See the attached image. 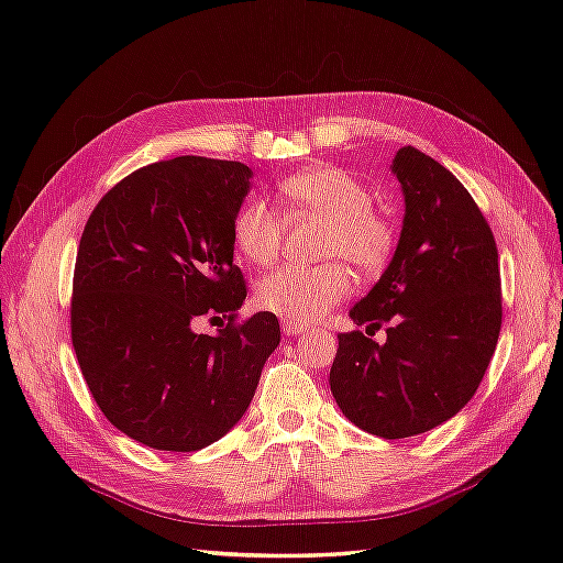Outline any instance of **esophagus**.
<instances>
[{
    "instance_id": "34e87169",
    "label": "esophagus",
    "mask_w": 563,
    "mask_h": 563,
    "mask_svg": "<svg viewBox=\"0 0 563 563\" xmlns=\"http://www.w3.org/2000/svg\"><path fill=\"white\" fill-rule=\"evenodd\" d=\"M305 325H300V322H290V320H283V332L285 335H298V332H302Z\"/></svg>"
}]
</instances>
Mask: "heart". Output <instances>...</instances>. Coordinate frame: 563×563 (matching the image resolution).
I'll use <instances>...</instances> for the list:
<instances>
[{
	"label": "heart",
	"mask_w": 563,
	"mask_h": 563,
	"mask_svg": "<svg viewBox=\"0 0 563 563\" xmlns=\"http://www.w3.org/2000/svg\"><path fill=\"white\" fill-rule=\"evenodd\" d=\"M283 213L261 196H251L233 216V241L253 265L278 261L285 228L300 218L322 221L320 265H283L261 278L255 302L261 310L290 322H312L352 292V268L377 275L387 268L397 245V228L373 206L367 186L338 166H312L288 176L278 190ZM343 263L340 264L339 261Z\"/></svg>",
	"instance_id": "1"
}]
</instances>
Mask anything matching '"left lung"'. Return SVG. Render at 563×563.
<instances>
[{
  "mask_svg": "<svg viewBox=\"0 0 563 563\" xmlns=\"http://www.w3.org/2000/svg\"><path fill=\"white\" fill-rule=\"evenodd\" d=\"M393 170L405 225L383 278L350 310L362 330L340 332L330 389L360 430L405 440L446 422L479 387L501 330L499 251L460 178L415 146Z\"/></svg>",
  "mask_w": 563,
  "mask_h": 563,
  "instance_id": "1",
  "label": "left lung"
}]
</instances>
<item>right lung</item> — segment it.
Masks as SVG:
<instances>
[{"label": "right lung", "mask_w": 563, "mask_h": 563, "mask_svg": "<svg viewBox=\"0 0 563 563\" xmlns=\"http://www.w3.org/2000/svg\"><path fill=\"white\" fill-rule=\"evenodd\" d=\"M247 186L241 161H158L107 190L84 225L71 345L103 417L151 450L221 440L280 342L273 312L238 318L247 288L233 263V216ZM201 317L222 330L198 336Z\"/></svg>", "instance_id": "add662e5"}]
</instances>
